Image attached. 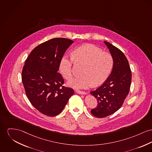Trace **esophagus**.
Segmentation results:
<instances>
[{"label":"esophagus","mask_w":152,"mask_h":152,"mask_svg":"<svg viewBox=\"0 0 152 152\" xmlns=\"http://www.w3.org/2000/svg\"><path fill=\"white\" fill-rule=\"evenodd\" d=\"M77 93L80 94H86V92L83 91H77Z\"/></svg>","instance_id":"esophagus-1"}]
</instances>
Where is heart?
I'll list each match as a JSON object with an SVG mask.
<instances>
[{"label":"heart","mask_w":152,"mask_h":152,"mask_svg":"<svg viewBox=\"0 0 152 152\" xmlns=\"http://www.w3.org/2000/svg\"><path fill=\"white\" fill-rule=\"evenodd\" d=\"M74 61L84 65L81 72L82 75L67 82L68 85L75 89H86L92 85H100L109 77L113 66V58L110 53L102 52L95 45L86 44L75 50L72 57L65 55L61 58L59 70L66 80L72 76Z\"/></svg>","instance_id":"obj_1"}]
</instances>
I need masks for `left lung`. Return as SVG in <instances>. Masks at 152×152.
Here are the masks:
<instances>
[{
	"label": "left lung",
	"instance_id": "left-lung-1",
	"mask_svg": "<svg viewBox=\"0 0 152 152\" xmlns=\"http://www.w3.org/2000/svg\"><path fill=\"white\" fill-rule=\"evenodd\" d=\"M113 58L111 73L104 83L91 94L97 100V106L91 111L97 118H104L117 111L127 96L131 85L132 72L124 53L110 42L104 41Z\"/></svg>",
	"mask_w": 152,
	"mask_h": 152
}]
</instances>
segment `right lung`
Returning a JSON list of instances; mask_svg holds the SVG:
<instances>
[{
    "label": "right lung",
    "mask_w": 152,
    "mask_h": 152,
    "mask_svg": "<svg viewBox=\"0 0 152 152\" xmlns=\"http://www.w3.org/2000/svg\"><path fill=\"white\" fill-rule=\"evenodd\" d=\"M74 42L55 38L45 41L31 52L22 71V81L26 96L41 113L55 116L63 111L74 91L63 86L58 72L61 59Z\"/></svg>",
    "instance_id": "1"
}]
</instances>
